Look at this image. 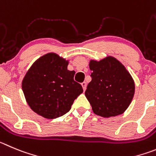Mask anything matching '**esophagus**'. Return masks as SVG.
<instances>
[{
    "mask_svg": "<svg viewBox=\"0 0 156 156\" xmlns=\"http://www.w3.org/2000/svg\"><path fill=\"white\" fill-rule=\"evenodd\" d=\"M81 86H82L83 90H84V91H85V89H86V86H87L86 82H83V83H81Z\"/></svg>",
    "mask_w": 156,
    "mask_h": 156,
    "instance_id": "34e87169",
    "label": "esophagus"
}]
</instances>
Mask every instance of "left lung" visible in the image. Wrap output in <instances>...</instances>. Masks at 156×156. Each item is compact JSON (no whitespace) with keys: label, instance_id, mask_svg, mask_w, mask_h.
<instances>
[{"label":"left lung","instance_id":"8db88e82","mask_svg":"<svg viewBox=\"0 0 156 156\" xmlns=\"http://www.w3.org/2000/svg\"><path fill=\"white\" fill-rule=\"evenodd\" d=\"M89 68L91 81L85 94L93 112L105 118L122 114L135 94V83L129 71L111 56L99 62L91 60Z\"/></svg>","mask_w":156,"mask_h":156}]
</instances>
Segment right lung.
<instances>
[{"mask_svg":"<svg viewBox=\"0 0 156 156\" xmlns=\"http://www.w3.org/2000/svg\"><path fill=\"white\" fill-rule=\"evenodd\" d=\"M68 62L55 53L41 57L27 72L22 90L30 108L42 117L52 119L70 111L83 92L74 80L75 71L67 69Z\"/></svg>","mask_w":156,"mask_h":156,"instance_id":"obj_1","label":"right lung"}]
</instances>
